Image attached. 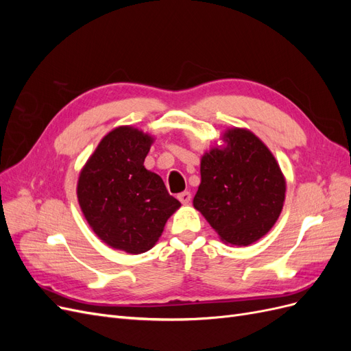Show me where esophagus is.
Returning a JSON list of instances; mask_svg holds the SVG:
<instances>
[{
	"mask_svg": "<svg viewBox=\"0 0 351 351\" xmlns=\"http://www.w3.org/2000/svg\"><path fill=\"white\" fill-rule=\"evenodd\" d=\"M177 197H178L180 202H182L183 205H187L189 202H190V199H192V195H190V192H182Z\"/></svg>",
	"mask_w": 351,
	"mask_h": 351,
	"instance_id": "1",
	"label": "esophagus"
}]
</instances>
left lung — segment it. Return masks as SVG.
I'll list each match as a JSON object with an SVG mask.
<instances>
[{"label": "left lung", "mask_w": 351, "mask_h": 351, "mask_svg": "<svg viewBox=\"0 0 351 351\" xmlns=\"http://www.w3.org/2000/svg\"><path fill=\"white\" fill-rule=\"evenodd\" d=\"M200 158V184L193 199L221 241L250 246L277 222L285 200V177L277 159L247 129L231 127Z\"/></svg>", "instance_id": "8db88e82"}]
</instances>
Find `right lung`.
<instances>
[{"instance_id":"obj_1","label":"right lung","mask_w":351,"mask_h":351,"mask_svg":"<svg viewBox=\"0 0 351 351\" xmlns=\"http://www.w3.org/2000/svg\"><path fill=\"white\" fill-rule=\"evenodd\" d=\"M154 141L137 127H115L77 180V200L89 227L107 246L130 254L151 250L182 206L162 178L143 165Z\"/></svg>"}]
</instances>
